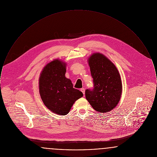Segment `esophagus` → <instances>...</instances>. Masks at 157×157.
Instances as JSON below:
<instances>
[{
	"label": "esophagus",
	"mask_w": 157,
	"mask_h": 157,
	"mask_svg": "<svg viewBox=\"0 0 157 157\" xmlns=\"http://www.w3.org/2000/svg\"><path fill=\"white\" fill-rule=\"evenodd\" d=\"M81 91L82 92V93H83V94H85V89H84V88H82V89H81Z\"/></svg>",
	"instance_id": "1"
}]
</instances>
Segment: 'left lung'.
<instances>
[{"label":"left lung","instance_id":"8db88e82","mask_svg":"<svg viewBox=\"0 0 157 157\" xmlns=\"http://www.w3.org/2000/svg\"><path fill=\"white\" fill-rule=\"evenodd\" d=\"M94 87L85 91L91 106L100 113L112 110L118 104L122 91V80L115 64L103 54L94 53L88 59Z\"/></svg>","mask_w":157,"mask_h":157}]
</instances>
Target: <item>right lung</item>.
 <instances>
[{
	"instance_id": "1",
	"label": "right lung",
	"mask_w": 157,
	"mask_h": 157,
	"mask_svg": "<svg viewBox=\"0 0 157 157\" xmlns=\"http://www.w3.org/2000/svg\"><path fill=\"white\" fill-rule=\"evenodd\" d=\"M66 63L54 59L42 70L39 78L40 94L45 106L59 115L68 113L75 101L82 97V92L73 88L66 77Z\"/></svg>"
}]
</instances>
